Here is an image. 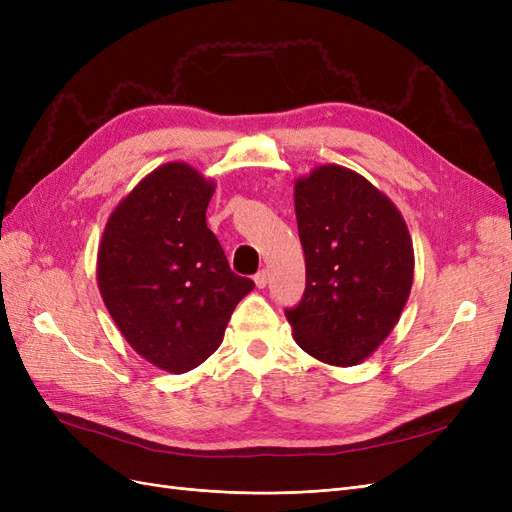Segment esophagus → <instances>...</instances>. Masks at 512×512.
I'll return each mask as SVG.
<instances>
[{"instance_id": "esophagus-1", "label": "esophagus", "mask_w": 512, "mask_h": 512, "mask_svg": "<svg viewBox=\"0 0 512 512\" xmlns=\"http://www.w3.org/2000/svg\"><path fill=\"white\" fill-rule=\"evenodd\" d=\"M254 282H256V286L258 288H265L267 286V282H269V273L262 269V271H258L256 275H254Z\"/></svg>"}]
</instances>
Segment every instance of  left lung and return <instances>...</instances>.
<instances>
[{"label": "left lung", "mask_w": 512, "mask_h": 512, "mask_svg": "<svg viewBox=\"0 0 512 512\" xmlns=\"http://www.w3.org/2000/svg\"><path fill=\"white\" fill-rule=\"evenodd\" d=\"M305 292L286 309L314 359L350 367L374 352L404 309L414 277L408 226L389 196L350 168L324 164L294 183Z\"/></svg>", "instance_id": "1"}]
</instances>
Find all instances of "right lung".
<instances>
[{"label": "right lung", "instance_id": "1", "mask_svg": "<svg viewBox=\"0 0 512 512\" xmlns=\"http://www.w3.org/2000/svg\"><path fill=\"white\" fill-rule=\"evenodd\" d=\"M215 183L185 162L149 173L106 222L98 288L126 342L170 374H185L218 350L250 277L228 267L207 228Z\"/></svg>", "mask_w": 512, "mask_h": 512}]
</instances>
